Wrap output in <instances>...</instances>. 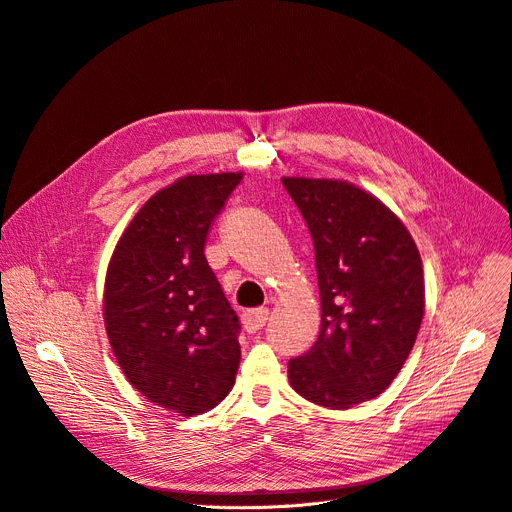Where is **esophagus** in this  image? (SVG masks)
<instances>
[{"mask_svg": "<svg viewBox=\"0 0 512 512\" xmlns=\"http://www.w3.org/2000/svg\"><path fill=\"white\" fill-rule=\"evenodd\" d=\"M268 320V310L266 308H254V310H246L242 314V324L248 330V333H256L260 330Z\"/></svg>", "mask_w": 512, "mask_h": 512, "instance_id": "obj_1", "label": "esophagus"}]
</instances>
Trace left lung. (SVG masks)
<instances>
[{"label":"left lung","instance_id":"1","mask_svg":"<svg viewBox=\"0 0 512 512\" xmlns=\"http://www.w3.org/2000/svg\"><path fill=\"white\" fill-rule=\"evenodd\" d=\"M316 258L320 335L289 359V380L304 399L349 409L395 380L424 318L422 258L405 225L347 182L285 177Z\"/></svg>","mask_w":512,"mask_h":512}]
</instances>
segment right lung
I'll return each mask as SVG.
<instances>
[{
	"label": "right lung",
	"instance_id": "right-lung-1",
	"mask_svg": "<svg viewBox=\"0 0 512 512\" xmlns=\"http://www.w3.org/2000/svg\"><path fill=\"white\" fill-rule=\"evenodd\" d=\"M239 173L188 175L150 198L111 256L105 326L126 378L184 415L219 405L239 366V318L204 246Z\"/></svg>",
	"mask_w": 512,
	"mask_h": 512
}]
</instances>
